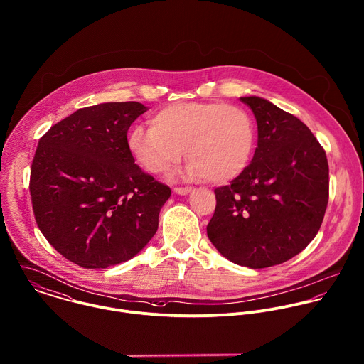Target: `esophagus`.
Returning a JSON list of instances; mask_svg holds the SVG:
<instances>
[{"label": "esophagus", "instance_id": "obj_1", "mask_svg": "<svg viewBox=\"0 0 364 364\" xmlns=\"http://www.w3.org/2000/svg\"><path fill=\"white\" fill-rule=\"evenodd\" d=\"M193 188L191 187H176L174 188V193L176 194H180V196H187Z\"/></svg>", "mask_w": 364, "mask_h": 364}]
</instances>
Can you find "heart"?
I'll list each match as a JSON object with an SVG mask.
<instances>
[{
  "label": "heart",
  "mask_w": 364,
  "mask_h": 364,
  "mask_svg": "<svg viewBox=\"0 0 364 364\" xmlns=\"http://www.w3.org/2000/svg\"><path fill=\"white\" fill-rule=\"evenodd\" d=\"M256 128L247 109L220 101L174 102L128 135V149L141 167L164 174L183 156L191 160L187 176L223 184L239 177L250 164Z\"/></svg>",
  "instance_id": "obj_1"
}]
</instances>
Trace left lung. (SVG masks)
Returning <instances> with one entry per match:
<instances>
[{
  "label": "left lung",
  "instance_id": "8db88e82",
  "mask_svg": "<svg viewBox=\"0 0 364 364\" xmlns=\"http://www.w3.org/2000/svg\"><path fill=\"white\" fill-rule=\"evenodd\" d=\"M257 122L247 168L215 190L207 233L219 253L250 269L282 264L318 233L329 198L323 147L296 117L260 97H240Z\"/></svg>",
  "mask_w": 364,
  "mask_h": 364
}]
</instances>
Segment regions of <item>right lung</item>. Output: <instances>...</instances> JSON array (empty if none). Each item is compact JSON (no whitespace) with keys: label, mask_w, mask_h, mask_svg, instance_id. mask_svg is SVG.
Listing matches in <instances>:
<instances>
[{"label":"right lung","mask_w":364,"mask_h":364,"mask_svg":"<svg viewBox=\"0 0 364 364\" xmlns=\"http://www.w3.org/2000/svg\"><path fill=\"white\" fill-rule=\"evenodd\" d=\"M147 111L136 101L77 109L38 144L29 191L48 242L84 269L138 255L159 226L171 190L135 164L128 129Z\"/></svg>","instance_id":"1"}]
</instances>
